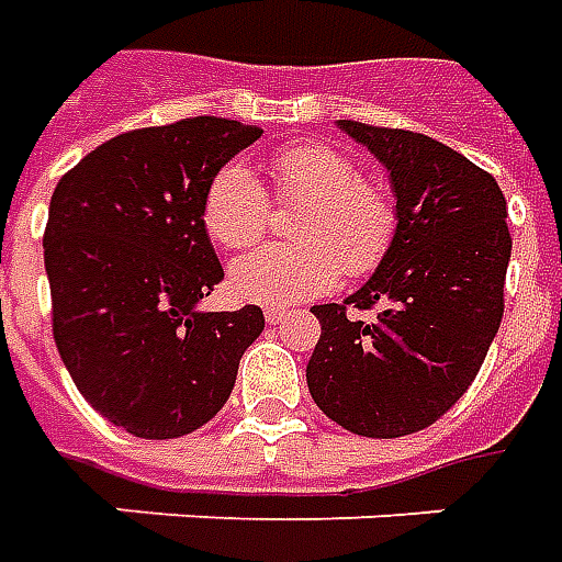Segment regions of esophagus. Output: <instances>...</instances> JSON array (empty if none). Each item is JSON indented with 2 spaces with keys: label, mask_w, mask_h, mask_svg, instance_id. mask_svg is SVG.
Segmentation results:
<instances>
[{
  "label": "esophagus",
  "mask_w": 562,
  "mask_h": 562,
  "mask_svg": "<svg viewBox=\"0 0 562 562\" xmlns=\"http://www.w3.org/2000/svg\"><path fill=\"white\" fill-rule=\"evenodd\" d=\"M290 312H284V308H269L266 312V324H281V321H288Z\"/></svg>",
  "instance_id": "obj_1"
}]
</instances>
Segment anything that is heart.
I'll return each mask as SVG.
<instances>
[{
  "label": "heart",
  "instance_id": "1",
  "mask_svg": "<svg viewBox=\"0 0 562 562\" xmlns=\"http://www.w3.org/2000/svg\"><path fill=\"white\" fill-rule=\"evenodd\" d=\"M281 202H302L290 226L293 248H260L229 266V290L238 300L288 308L336 288L341 269L366 274L387 254L396 211L381 187L369 184L360 166L326 145H300L269 160ZM202 224L224 248L257 245L269 224V196L241 162H226L209 181Z\"/></svg>",
  "mask_w": 562,
  "mask_h": 562
}]
</instances>
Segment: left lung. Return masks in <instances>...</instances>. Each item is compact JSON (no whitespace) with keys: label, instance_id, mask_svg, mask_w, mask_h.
Listing matches in <instances>:
<instances>
[{"label":"left lung","instance_id":"obj_1","mask_svg":"<svg viewBox=\"0 0 562 562\" xmlns=\"http://www.w3.org/2000/svg\"><path fill=\"white\" fill-rule=\"evenodd\" d=\"M390 172L396 229L348 300L314 305L321 338L305 369L317 408L369 439L439 420L479 375L503 321L512 260L496 178L436 138L338 121ZM379 305L372 322L347 314Z\"/></svg>","mask_w":562,"mask_h":562}]
</instances>
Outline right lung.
Segmentation results:
<instances>
[{
  "mask_svg": "<svg viewBox=\"0 0 562 562\" xmlns=\"http://www.w3.org/2000/svg\"><path fill=\"white\" fill-rule=\"evenodd\" d=\"M260 126L187 117L114 135L59 178L45 226L54 341L75 387L138 439L224 408L262 312H199L224 269L202 224L214 172Z\"/></svg>",
  "mask_w": 562,
  "mask_h": 562,
  "instance_id": "obj_1",
  "label": "right lung"
}]
</instances>
